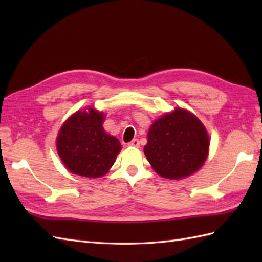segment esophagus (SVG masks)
Masks as SVG:
<instances>
[{"mask_svg":"<svg viewBox=\"0 0 262 262\" xmlns=\"http://www.w3.org/2000/svg\"><path fill=\"white\" fill-rule=\"evenodd\" d=\"M128 145L133 146V147H138V146H140V141L136 140V138H135V140H133L132 142L128 143Z\"/></svg>","mask_w":262,"mask_h":262,"instance_id":"34e87169","label":"esophagus"}]
</instances>
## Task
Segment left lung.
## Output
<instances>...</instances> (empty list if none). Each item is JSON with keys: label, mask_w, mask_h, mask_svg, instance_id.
Segmentation results:
<instances>
[{"label": "left lung", "mask_w": 262, "mask_h": 262, "mask_svg": "<svg viewBox=\"0 0 262 262\" xmlns=\"http://www.w3.org/2000/svg\"><path fill=\"white\" fill-rule=\"evenodd\" d=\"M208 148L209 138L200 120L189 111L176 109L149 128L144 153L158 174L181 179L202 168Z\"/></svg>", "instance_id": "left-lung-1"}]
</instances>
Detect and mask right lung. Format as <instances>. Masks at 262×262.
Wrapping results in <instances>:
<instances>
[{"instance_id":"obj_1","label":"right lung","mask_w":262,"mask_h":262,"mask_svg":"<svg viewBox=\"0 0 262 262\" xmlns=\"http://www.w3.org/2000/svg\"><path fill=\"white\" fill-rule=\"evenodd\" d=\"M103 114L77 111L60 128L57 152L66 169L86 178H99L115 163L121 145L103 130Z\"/></svg>"}]
</instances>
